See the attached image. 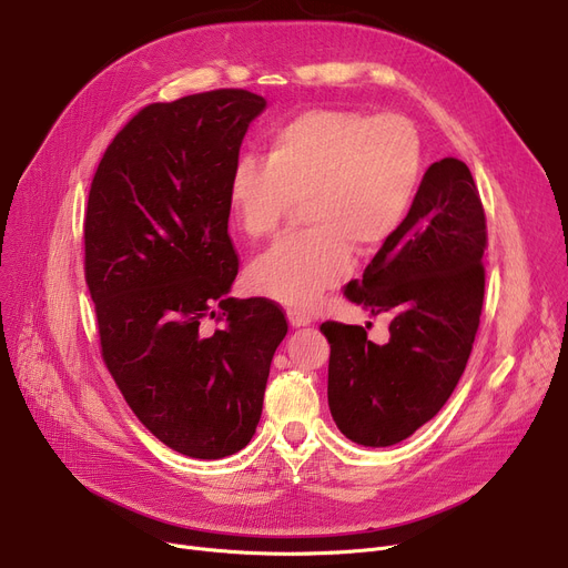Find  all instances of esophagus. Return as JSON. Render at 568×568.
I'll list each match as a JSON object with an SVG mask.
<instances>
[{
  "mask_svg": "<svg viewBox=\"0 0 568 568\" xmlns=\"http://www.w3.org/2000/svg\"><path fill=\"white\" fill-rule=\"evenodd\" d=\"M287 320H290L292 326H306V324L313 322L311 313H308V311H302V308H290V311H287Z\"/></svg>",
  "mask_w": 568,
  "mask_h": 568,
  "instance_id": "obj_1",
  "label": "esophagus"
}]
</instances>
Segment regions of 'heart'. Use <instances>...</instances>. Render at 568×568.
I'll return each instance as SVG.
<instances>
[{
  "label": "heart",
  "mask_w": 568,
  "mask_h": 568,
  "mask_svg": "<svg viewBox=\"0 0 568 568\" xmlns=\"http://www.w3.org/2000/svg\"><path fill=\"white\" fill-rule=\"evenodd\" d=\"M424 179V144L405 114L313 108L278 124L264 161L246 156L230 176L232 216L248 239L278 232L294 202L308 230L260 255L253 290L311 308L352 266L405 225Z\"/></svg>",
  "instance_id": "1"
}]
</instances>
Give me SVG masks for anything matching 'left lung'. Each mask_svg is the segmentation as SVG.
Listing matches in <instances>:
<instances>
[{"mask_svg":"<svg viewBox=\"0 0 568 568\" xmlns=\"http://www.w3.org/2000/svg\"><path fill=\"white\" fill-rule=\"evenodd\" d=\"M486 212L469 168L442 159L428 168L400 232L343 294L389 315V343L371 322L326 320L332 345L329 409L341 433L364 446H392L444 407L465 373L484 308Z\"/></svg>","mask_w":568,"mask_h":568,"instance_id":"obj_1","label":"left lung"}]
</instances>
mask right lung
Instances as JSON below:
<instances>
[{
	"mask_svg": "<svg viewBox=\"0 0 568 568\" xmlns=\"http://www.w3.org/2000/svg\"><path fill=\"white\" fill-rule=\"evenodd\" d=\"M264 105L248 89L144 105L108 144L84 212L103 364L140 424L200 460L251 442L287 334L276 302L225 296L230 176ZM206 318L222 326L206 333Z\"/></svg>",
	"mask_w": 568,
	"mask_h": 568,
	"instance_id": "obj_1",
	"label": "right lung"
}]
</instances>
